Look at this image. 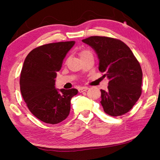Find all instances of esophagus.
<instances>
[{"label":"esophagus","mask_w":160,"mask_h":160,"mask_svg":"<svg viewBox=\"0 0 160 160\" xmlns=\"http://www.w3.org/2000/svg\"><path fill=\"white\" fill-rule=\"evenodd\" d=\"M88 89V87H81V88H78V92H82L87 91Z\"/></svg>","instance_id":"1"}]
</instances>
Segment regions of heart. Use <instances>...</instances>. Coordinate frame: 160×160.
Returning <instances> with one entry per match:
<instances>
[{"label":"heart","mask_w":160,"mask_h":160,"mask_svg":"<svg viewBox=\"0 0 160 160\" xmlns=\"http://www.w3.org/2000/svg\"><path fill=\"white\" fill-rule=\"evenodd\" d=\"M91 52L90 51H88V50H82V51H81L80 52V57H82V56H84L85 55H86V54H88V53H90Z\"/></svg>","instance_id":"heart-1"}]
</instances>
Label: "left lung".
I'll return each mask as SVG.
<instances>
[{
  "label": "left lung",
  "instance_id": "1",
  "mask_svg": "<svg viewBox=\"0 0 160 160\" xmlns=\"http://www.w3.org/2000/svg\"><path fill=\"white\" fill-rule=\"evenodd\" d=\"M95 50L99 70L109 79L108 90H101L100 102L104 112L112 116L128 112L142 94V72L130 48L121 40L93 36L82 39Z\"/></svg>",
  "mask_w": 160,
  "mask_h": 160
}]
</instances>
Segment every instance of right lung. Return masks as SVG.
Here are the masks:
<instances>
[{
	"instance_id": "obj_1",
	"label": "right lung",
	"mask_w": 160,
	"mask_h": 160,
	"mask_svg": "<svg viewBox=\"0 0 160 160\" xmlns=\"http://www.w3.org/2000/svg\"><path fill=\"white\" fill-rule=\"evenodd\" d=\"M74 41L44 44L32 50L24 62L20 85L23 99L29 110L43 122L56 124L69 115L70 100L76 95V89L57 90L56 72Z\"/></svg>"
}]
</instances>
